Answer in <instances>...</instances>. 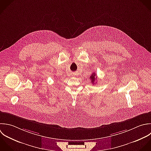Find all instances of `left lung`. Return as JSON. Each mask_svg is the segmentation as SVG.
<instances>
[{
    "instance_id": "left-lung-1",
    "label": "left lung",
    "mask_w": 151,
    "mask_h": 151,
    "mask_svg": "<svg viewBox=\"0 0 151 151\" xmlns=\"http://www.w3.org/2000/svg\"><path fill=\"white\" fill-rule=\"evenodd\" d=\"M96 75L95 73H93L91 75V76H90V79L91 80L92 83H93V84H94V82L95 81V79H96Z\"/></svg>"
}]
</instances>
